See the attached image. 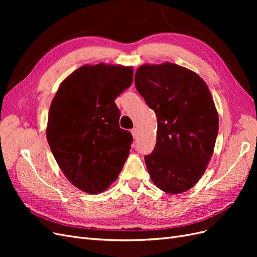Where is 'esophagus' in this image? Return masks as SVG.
Segmentation results:
<instances>
[{
	"mask_svg": "<svg viewBox=\"0 0 257 257\" xmlns=\"http://www.w3.org/2000/svg\"><path fill=\"white\" fill-rule=\"evenodd\" d=\"M131 133H132V135H133V137H134L135 139L137 138V133H138L137 128H132V130H131Z\"/></svg>",
	"mask_w": 257,
	"mask_h": 257,
	"instance_id": "1",
	"label": "esophagus"
}]
</instances>
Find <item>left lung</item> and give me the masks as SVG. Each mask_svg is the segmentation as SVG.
I'll return each instance as SVG.
<instances>
[{"label":"left lung","instance_id":"1","mask_svg":"<svg viewBox=\"0 0 257 257\" xmlns=\"http://www.w3.org/2000/svg\"><path fill=\"white\" fill-rule=\"evenodd\" d=\"M135 87L157 114V144L145 155L154 184L169 194L188 191L205 173L219 116L205 81L174 63L142 65Z\"/></svg>","mask_w":257,"mask_h":257}]
</instances>
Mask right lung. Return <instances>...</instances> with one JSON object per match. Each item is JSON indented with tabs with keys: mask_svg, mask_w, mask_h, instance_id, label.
I'll return each instance as SVG.
<instances>
[{
	"mask_svg": "<svg viewBox=\"0 0 257 257\" xmlns=\"http://www.w3.org/2000/svg\"><path fill=\"white\" fill-rule=\"evenodd\" d=\"M132 82V67L83 65L52 100L46 132L50 150L68 180L84 192L105 191L127 159L133 136L120 128L114 99Z\"/></svg>",
	"mask_w": 257,
	"mask_h": 257,
	"instance_id": "1",
	"label": "right lung"
}]
</instances>
